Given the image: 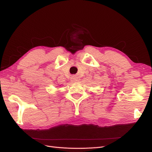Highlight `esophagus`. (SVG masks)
I'll list each match as a JSON object with an SVG mask.
<instances>
[{
	"label": "esophagus",
	"instance_id": "34e87169",
	"mask_svg": "<svg viewBox=\"0 0 152 152\" xmlns=\"http://www.w3.org/2000/svg\"><path fill=\"white\" fill-rule=\"evenodd\" d=\"M72 80L73 81V82H77V81L78 80L77 77H75V76L72 77Z\"/></svg>",
	"mask_w": 152,
	"mask_h": 152
}]
</instances>
